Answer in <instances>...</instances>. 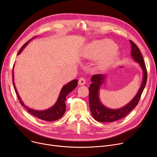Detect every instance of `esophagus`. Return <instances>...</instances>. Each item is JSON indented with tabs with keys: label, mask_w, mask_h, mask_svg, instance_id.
I'll return each instance as SVG.
<instances>
[{
	"label": "esophagus",
	"mask_w": 157,
	"mask_h": 157,
	"mask_svg": "<svg viewBox=\"0 0 157 157\" xmlns=\"http://www.w3.org/2000/svg\"><path fill=\"white\" fill-rule=\"evenodd\" d=\"M78 83L79 85H84L86 83V81L83 78H80L78 81Z\"/></svg>",
	"instance_id": "34e87169"
}]
</instances>
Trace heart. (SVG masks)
Instances as JSON below:
<instances>
[{
    "label": "heart",
    "mask_w": 157,
    "mask_h": 157,
    "mask_svg": "<svg viewBox=\"0 0 157 157\" xmlns=\"http://www.w3.org/2000/svg\"><path fill=\"white\" fill-rule=\"evenodd\" d=\"M117 45L109 40H96L89 44L86 48L84 55L90 59L95 60L105 56L102 64L105 65L111 62L118 56L116 50Z\"/></svg>",
    "instance_id": "heart-1"
}]
</instances>
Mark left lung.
<instances>
[{"instance_id":"left-lung-1","label":"left lung","mask_w":157,"mask_h":157,"mask_svg":"<svg viewBox=\"0 0 157 157\" xmlns=\"http://www.w3.org/2000/svg\"><path fill=\"white\" fill-rule=\"evenodd\" d=\"M131 44V56L134 61L139 63L141 67L143 76V81L135 97L127 104L119 109H111L105 107L99 98L100 89L106 78L105 74H95L91 78L92 83L89 87V105L90 111L95 120L99 122H113L126 117L137 105L147 81V71L142 54L139 48L133 42Z\"/></svg>"}]
</instances>
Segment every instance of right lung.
<instances>
[{"mask_svg":"<svg viewBox=\"0 0 157 157\" xmlns=\"http://www.w3.org/2000/svg\"><path fill=\"white\" fill-rule=\"evenodd\" d=\"M34 37H36V36L32 37L31 39H33ZM30 40L27 41V42L21 48V49H20L18 53V55L21 53L23 49L27 46V45L29 43ZM13 68H14V66H13ZM13 71H14V70H13V86H14V90L16 92V95H17L20 104H21V105L24 106L30 114L34 115V116H35L36 117L40 119V120H43L44 121H53L57 120L60 119L63 116L65 111V109H66V105H65V99H66V97H67V95L70 92H71L74 88H76V87L78 85V79L72 80V81H70L69 83H68L67 84L65 85L62 87L61 91H60V95L59 96V98H58L56 102L52 107H51V108H49V109H48L46 110L39 111V110H36V109L29 108V107L25 105L23 102L21 101V98L18 93L17 90H16V88L15 85H14Z\"/></svg>","mask_w":157,"mask_h":157,"instance_id":"right-lung-1","label":"right lung"}]
</instances>
